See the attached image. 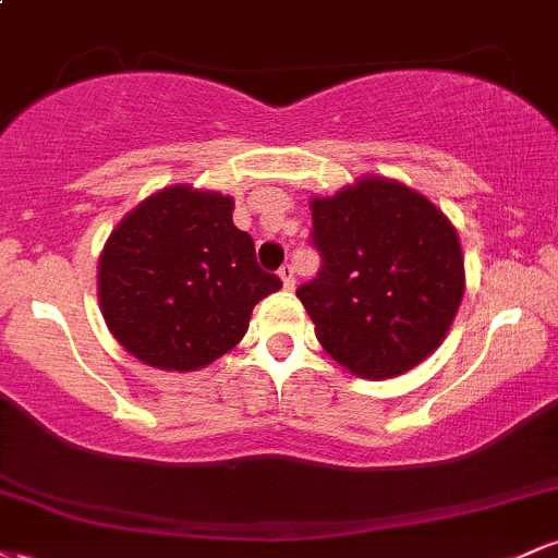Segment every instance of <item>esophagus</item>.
<instances>
[{
	"label": "esophagus",
	"instance_id": "obj_1",
	"mask_svg": "<svg viewBox=\"0 0 558 558\" xmlns=\"http://www.w3.org/2000/svg\"><path fill=\"white\" fill-rule=\"evenodd\" d=\"M280 280H283V286L288 288V291H293L296 288V278H293V267L291 265H283L280 267Z\"/></svg>",
	"mask_w": 558,
	"mask_h": 558
}]
</instances>
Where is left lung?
<instances>
[{
  "label": "left lung",
  "instance_id": "8db88e82",
  "mask_svg": "<svg viewBox=\"0 0 558 558\" xmlns=\"http://www.w3.org/2000/svg\"><path fill=\"white\" fill-rule=\"evenodd\" d=\"M312 243L323 265L296 296L349 373L386 380L444 343L464 296V259L433 202L388 178H362L312 198Z\"/></svg>",
  "mask_w": 558,
  "mask_h": 558
}]
</instances>
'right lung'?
I'll use <instances>...</instances> for the list:
<instances>
[{
    "mask_svg": "<svg viewBox=\"0 0 558 558\" xmlns=\"http://www.w3.org/2000/svg\"><path fill=\"white\" fill-rule=\"evenodd\" d=\"M283 286L233 226V198L191 185L128 213L99 257V304L128 354L159 369L207 367L248 328L257 301Z\"/></svg>",
    "mask_w": 558,
    "mask_h": 558,
    "instance_id": "obj_1",
    "label": "right lung"
}]
</instances>
